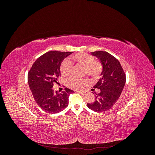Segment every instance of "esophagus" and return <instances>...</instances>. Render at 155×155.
<instances>
[{"label":"esophagus","instance_id":"1","mask_svg":"<svg viewBox=\"0 0 155 155\" xmlns=\"http://www.w3.org/2000/svg\"><path fill=\"white\" fill-rule=\"evenodd\" d=\"M76 92H79V93H80V94H83V93H84L83 91H76Z\"/></svg>","mask_w":155,"mask_h":155}]
</instances>
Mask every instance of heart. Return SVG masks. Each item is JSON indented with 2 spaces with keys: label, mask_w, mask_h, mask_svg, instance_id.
Masks as SVG:
<instances>
[{
  "label": "heart",
  "mask_w": 155,
  "mask_h": 155,
  "mask_svg": "<svg viewBox=\"0 0 155 155\" xmlns=\"http://www.w3.org/2000/svg\"><path fill=\"white\" fill-rule=\"evenodd\" d=\"M72 63H77L84 67V72L88 76L96 78L101 74L103 66L100 61L95 60L92 55L86 52L75 54L70 59H65L60 67V71L63 76L70 75L72 68ZM87 83L86 79L71 78L68 79V85L76 90H80Z\"/></svg>",
  "instance_id": "1"
}]
</instances>
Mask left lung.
Segmentation results:
<instances>
[{"instance_id": "obj_1", "label": "left lung", "mask_w": 155, "mask_h": 155, "mask_svg": "<svg viewBox=\"0 0 155 155\" xmlns=\"http://www.w3.org/2000/svg\"><path fill=\"white\" fill-rule=\"evenodd\" d=\"M92 55L100 59L103 71L99 81L93 87L100 92L95 94V101L87 104V107L95 112H105L112 108L120 97L125 84V74L119 61L109 53L96 51Z\"/></svg>"}]
</instances>
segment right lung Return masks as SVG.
I'll return each instance as SVG.
<instances>
[{
	"label": "right lung",
	"mask_w": 155,
	"mask_h": 155,
	"mask_svg": "<svg viewBox=\"0 0 155 155\" xmlns=\"http://www.w3.org/2000/svg\"><path fill=\"white\" fill-rule=\"evenodd\" d=\"M72 53L48 51L35 61L28 74V82L35 102L48 113H58L67 108L69 95L74 92L68 88L61 93L52 89L54 83L58 84L61 64Z\"/></svg>",
	"instance_id": "1"
}]
</instances>
